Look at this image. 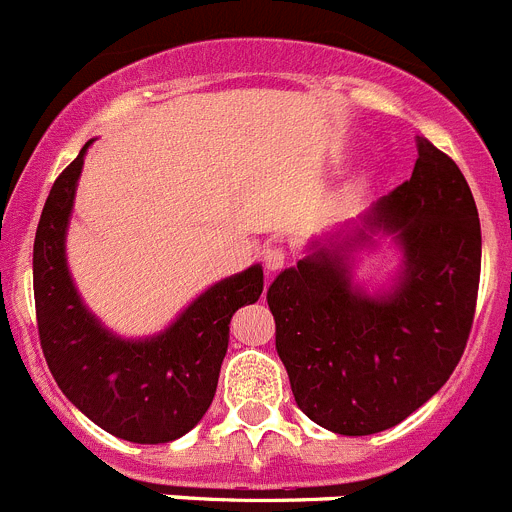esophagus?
<instances>
[{
  "mask_svg": "<svg viewBox=\"0 0 512 512\" xmlns=\"http://www.w3.org/2000/svg\"><path fill=\"white\" fill-rule=\"evenodd\" d=\"M261 259H264L266 269H269V271H279L284 266V259H287V253H284L282 246H266L264 248V256H261Z\"/></svg>",
  "mask_w": 512,
  "mask_h": 512,
  "instance_id": "esophagus-1",
  "label": "esophagus"
}]
</instances>
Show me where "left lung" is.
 <instances>
[{"label": "left lung", "instance_id": "8db88e82", "mask_svg": "<svg viewBox=\"0 0 512 512\" xmlns=\"http://www.w3.org/2000/svg\"><path fill=\"white\" fill-rule=\"evenodd\" d=\"M410 182L356 220L312 238L266 292L297 408L341 436H372L431 400L459 364L474 320L482 233L459 166L415 140ZM390 237L401 266L387 288L353 279L355 253Z\"/></svg>", "mask_w": 512, "mask_h": 512}]
</instances>
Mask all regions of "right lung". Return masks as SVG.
<instances>
[{"label": "right lung", "instance_id": "1", "mask_svg": "<svg viewBox=\"0 0 512 512\" xmlns=\"http://www.w3.org/2000/svg\"><path fill=\"white\" fill-rule=\"evenodd\" d=\"M87 146L53 184L33 246V287L45 361L61 392L92 423L133 443H169L210 408L233 312L264 289L253 264L207 287L161 333L122 338L81 300L66 261V233Z\"/></svg>", "mask_w": 512, "mask_h": 512}]
</instances>
